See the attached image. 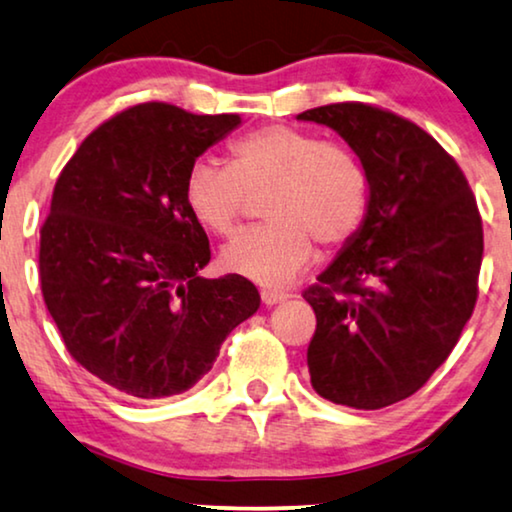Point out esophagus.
<instances>
[{"instance_id": "obj_1", "label": "esophagus", "mask_w": 512, "mask_h": 512, "mask_svg": "<svg viewBox=\"0 0 512 512\" xmlns=\"http://www.w3.org/2000/svg\"><path fill=\"white\" fill-rule=\"evenodd\" d=\"M289 296H286V293H282V291H272V289H263L261 291V300L265 305H277V303H282V300H286Z\"/></svg>"}]
</instances>
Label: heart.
<instances>
[{"label":"heart","instance_id":"heart-1","mask_svg":"<svg viewBox=\"0 0 512 512\" xmlns=\"http://www.w3.org/2000/svg\"><path fill=\"white\" fill-rule=\"evenodd\" d=\"M265 228L226 244L223 268L265 286H286L326 247L347 242L368 207L366 172L347 146L310 132L270 125L230 146V167L198 160L186 177V202L202 226L230 235L251 200L265 198Z\"/></svg>","mask_w":512,"mask_h":512}]
</instances>
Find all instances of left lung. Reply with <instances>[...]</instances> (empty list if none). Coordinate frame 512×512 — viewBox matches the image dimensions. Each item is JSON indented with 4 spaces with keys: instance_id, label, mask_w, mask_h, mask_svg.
Segmentation results:
<instances>
[{
    "instance_id": "1",
    "label": "left lung",
    "mask_w": 512,
    "mask_h": 512,
    "mask_svg": "<svg viewBox=\"0 0 512 512\" xmlns=\"http://www.w3.org/2000/svg\"><path fill=\"white\" fill-rule=\"evenodd\" d=\"M338 132L368 179L361 228L303 293L317 314L307 347L326 401L380 410L422 389L478 300L482 219L450 153L408 118L363 102L307 109Z\"/></svg>"
}]
</instances>
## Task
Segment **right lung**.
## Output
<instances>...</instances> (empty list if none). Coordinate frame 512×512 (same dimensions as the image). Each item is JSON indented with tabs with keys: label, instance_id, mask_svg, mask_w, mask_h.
Instances as JSON below:
<instances>
[{
	"label": "right lung",
	"instance_id": "add662e5",
	"mask_svg": "<svg viewBox=\"0 0 512 512\" xmlns=\"http://www.w3.org/2000/svg\"><path fill=\"white\" fill-rule=\"evenodd\" d=\"M242 123L144 102L83 139L53 188L39 277L67 352L121 394H184L261 305L240 275L198 277L209 240L186 177Z\"/></svg>",
	"mask_w": 512,
	"mask_h": 512
}]
</instances>
